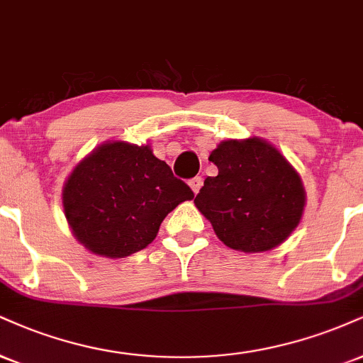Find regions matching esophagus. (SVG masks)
Segmentation results:
<instances>
[{
    "instance_id": "1",
    "label": "esophagus",
    "mask_w": 363,
    "mask_h": 363,
    "mask_svg": "<svg viewBox=\"0 0 363 363\" xmlns=\"http://www.w3.org/2000/svg\"><path fill=\"white\" fill-rule=\"evenodd\" d=\"M189 186H191V189H193V193L198 194L199 189H201V186H203V177H199V176L193 177L189 181Z\"/></svg>"
}]
</instances>
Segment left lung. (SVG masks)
Returning <instances> with one entry per match:
<instances>
[{
    "mask_svg": "<svg viewBox=\"0 0 363 363\" xmlns=\"http://www.w3.org/2000/svg\"><path fill=\"white\" fill-rule=\"evenodd\" d=\"M218 176L206 177L194 204L233 250H272L298 228L306 206L299 172L259 137L225 140L209 154Z\"/></svg>",
    "mask_w": 363,
    "mask_h": 363,
    "instance_id": "1",
    "label": "left lung"
}]
</instances>
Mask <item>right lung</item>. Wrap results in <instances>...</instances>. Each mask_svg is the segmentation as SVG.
Instances as JSON below:
<instances>
[{"mask_svg": "<svg viewBox=\"0 0 363 363\" xmlns=\"http://www.w3.org/2000/svg\"><path fill=\"white\" fill-rule=\"evenodd\" d=\"M194 198L150 145L113 140L69 174L62 206L69 228L91 253L123 259L154 242L164 218Z\"/></svg>", "mask_w": 363, "mask_h": 363, "instance_id": "obj_1", "label": "right lung"}]
</instances>
